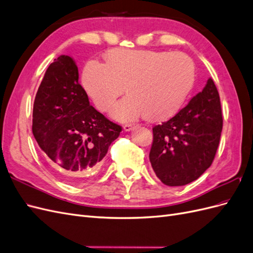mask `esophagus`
Instances as JSON below:
<instances>
[{"label": "esophagus", "instance_id": "esophagus-1", "mask_svg": "<svg viewBox=\"0 0 253 253\" xmlns=\"http://www.w3.org/2000/svg\"><path fill=\"white\" fill-rule=\"evenodd\" d=\"M134 124H126L125 126H124V129L125 131H126V132H128V131H131V129L134 127Z\"/></svg>", "mask_w": 253, "mask_h": 253}]
</instances>
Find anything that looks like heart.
I'll return each instance as SVG.
<instances>
[{
  "instance_id": "b5f03b06",
  "label": "heart",
  "mask_w": 253,
  "mask_h": 253,
  "mask_svg": "<svg viewBox=\"0 0 253 253\" xmlns=\"http://www.w3.org/2000/svg\"><path fill=\"white\" fill-rule=\"evenodd\" d=\"M195 80L192 58L181 51L114 48L105 63L91 60L82 73L83 86L101 112L127 121L144 116L151 121L169 118L185 103Z\"/></svg>"
}]
</instances>
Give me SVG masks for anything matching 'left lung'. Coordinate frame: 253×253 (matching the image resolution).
<instances>
[{
	"mask_svg": "<svg viewBox=\"0 0 253 253\" xmlns=\"http://www.w3.org/2000/svg\"><path fill=\"white\" fill-rule=\"evenodd\" d=\"M223 128L220 100L212 79L174 117L153 127L150 162L165 185L197 179L212 165Z\"/></svg>",
	"mask_w": 253,
	"mask_h": 253,
	"instance_id": "1",
	"label": "left lung"
}]
</instances>
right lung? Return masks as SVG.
Here are the masks:
<instances>
[{"instance_id": "add662e5", "label": "right lung", "mask_w": 253, "mask_h": 253, "mask_svg": "<svg viewBox=\"0 0 253 253\" xmlns=\"http://www.w3.org/2000/svg\"><path fill=\"white\" fill-rule=\"evenodd\" d=\"M78 79V67L71 57L55 59L38 88L33 111L38 144L61 177L73 185L86 181L100 169L109 147L122 131L89 105Z\"/></svg>"}]
</instances>
